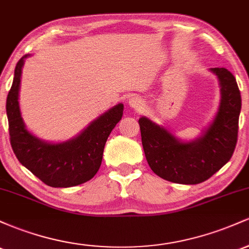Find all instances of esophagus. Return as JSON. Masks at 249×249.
<instances>
[{
  "label": "esophagus",
  "instance_id": "34e87169",
  "mask_svg": "<svg viewBox=\"0 0 249 249\" xmlns=\"http://www.w3.org/2000/svg\"><path fill=\"white\" fill-rule=\"evenodd\" d=\"M128 104L130 107L134 108L137 111H142L145 108V102L144 99H142L141 97L138 96H132L130 99H128Z\"/></svg>",
  "mask_w": 249,
  "mask_h": 249
}]
</instances>
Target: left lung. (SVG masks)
<instances>
[{"label":"left lung","instance_id":"obj_1","mask_svg":"<svg viewBox=\"0 0 249 249\" xmlns=\"http://www.w3.org/2000/svg\"><path fill=\"white\" fill-rule=\"evenodd\" d=\"M218 78L220 102L212 121L192 141H182L171 128L139 118L142 142L151 170L167 181L196 185L230 161L238 141L241 96L235 77L225 68H211Z\"/></svg>","mask_w":249,"mask_h":249}]
</instances>
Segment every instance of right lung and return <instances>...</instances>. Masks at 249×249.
Here are the masks:
<instances>
[{
	"label": "right lung",
	"instance_id": "right-lung-1",
	"mask_svg": "<svg viewBox=\"0 0 249 249\" xmlns=\"http://www.w3.org/2000/svg\"><path fill=\"white\" fill-rule=\"evenodd\" d=\"M24 55L17 62L7 97V116L14 153L25 168L51 187H72L95 177L101 167L105 142L122 119L124 105H115L93 119L77 136L64 142H47L27 128L19 107Z\"/></svg>",
	"mask_w": 249,
	"mask_h": 249
}]
</instances>
